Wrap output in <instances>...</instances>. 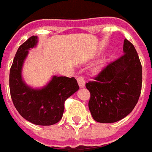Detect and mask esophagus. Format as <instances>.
<instances>
[{"label": "esophagus", "mask_w": 152, "mask_h": 152, "mask_svg": "<svg viewBox=\"0 0 152 152\" xmlns=\"http://www.w3.org/2000/svg\"><path fill=\"white\" fill-rule=\"evenodd\" d=\"M77 82H78L80 88H84L85 86H86V80L82 76H78L77 77Z\"/></svg>", "instance_id": "esophagus-1"}]
</instances>
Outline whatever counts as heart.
Here are the masks:
<instances>
[{
	"instance_id": "obj_1",
	"label": "heart",
	"mask_w": 152,
	"mask_h": 152,
	"mask_svg": "<svg viewBox=\"0 0 152 152\" xmlns=\"http://www.w3.org/2000/svg\"><path fill=\"white\" fill-rule=\"evenodd\" d=\"M102 69V66H99V67H98V68H97V71H98V72H99V71H100V70Z\"/></svg>"
}]
</instances>
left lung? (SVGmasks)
I'll list each match as a JSON object with an SVG mask.
<instances>
[{
    "instance_id": "8db88e82",
    "label": "left lung",
    "mask_w": 152,
    "mask_h": 152,
    "mask_svg": "<svg viewBox=\"0 0 152 152\" xmlns=\"http://www.w3.org/2000/svg\"><path fill=\"white\" fill-rule=\"evenodd\" d=\"M124 54L86 83L90 93L89 108L94 120L114 123L129 114L142 89V65L134 45L124 39Z\"/></svg>"
}]
</instances>
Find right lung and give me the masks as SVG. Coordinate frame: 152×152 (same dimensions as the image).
Wrapping results in <instances>:
<instances>
[{
    "label": "right lung",
    "mask_w": 152,
    "mask_h": 152,
    "mask_svg": "<svg viewBox=\"0 0 152 152\" xmlns=\"http://www.w3.org/2000/svg\"><path fill=\"white\" fill-rule=\"evenodd\" d=\"M37 44V37H31L17 50L10 72L12 101L18 113L37 125H52L63 117L64 102L79 89L74 77L53 76L41 89L28 86L22 78V68L28 50Z\"/></svg>",
    "instance_id": "add662e5"
}]
</instances>
